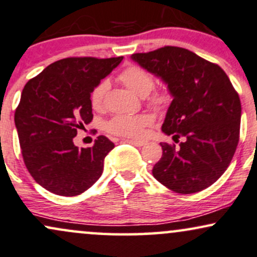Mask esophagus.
Listing matches in <instances>:
<instances>
[{"instance_id": "esophagus-1", "label": "esophagus", "mask_w": 257, "mask_h": 257, "mask_svg": "<svg viewBox=\"0 0 257 257\" xmlns=\"http://www.w3.org/2000/svg\"><path fill=\"white\" fill-rule=\"evenodd\" d=\"M124 142L126 144H131L133 146H137V147H141L146 144V141H142V140H124Z\"/></svg>"}]
</instances>
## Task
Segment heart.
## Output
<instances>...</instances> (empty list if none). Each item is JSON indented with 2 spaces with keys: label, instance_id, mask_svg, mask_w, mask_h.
I'll return each mask as SVG.
<instances>
[{
  "label": "heart",
  "instance_id": "heart-1",
  "mask_svg": "<svg viewBox=\"0 0 257 257\" xmlns=\"http://www.w3.org/2000/svg\"><path fill=\"white\" fill-rule=\"evenodd\" d=\"M122 81L129 89L139 95H147L154 87L153 76L147 70L138 66L125 68L119 75ZM109 82L103 80L92 89L89 100L94 110H100L104 104V97ZM170 101V95L165 92H156L150 98V103L156 107L166 106ZM153 118L148 113L139 115H117L106 123V131L111 134L126 138H140L144 135L145 129L152 124Z\"/></svg>",
  "mask_w": 257,
  "mask_h": 257
}]
</instances>
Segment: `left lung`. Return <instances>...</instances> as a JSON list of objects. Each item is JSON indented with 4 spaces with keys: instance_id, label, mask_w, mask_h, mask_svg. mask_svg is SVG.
I'll list each match as a JSON object with an SVG mask.
<instances>
[{
    "instance_id": "8db88e82",
    "label": "left lung",
    "mask_w": 257,
    "mask_h": 257,
    "mask_svg": "<svg viewBox=\"0 0 257 257\" xmlns=\"http://www.w3.org/2000/svg\"><path fill=\"white\" fill-rule=\"evenodd\" d=\"M132 60L168 85L174 97L162 131L184 141L162 142L154 165L157 181L178 194H193L214 183L230 165L239 141V95L218 64L178 46L133 54Z\"/></svg>"
}]
</instances>
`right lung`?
Returning <instances> with one entry per match:
<instances>
[{"instance_id": "1", "label": "right lung", "mask_w": 257, "mask_h": 257, "mask_svg": "<svg viewBox=\"0 0 257 257\" xmlns=\"http://www.w3.org/2000/svg\"><path fill=\"white\" fill-rule=\"evenodd\" d=\"M122 60L63 58L25 85L14 115L21 153L31 176L50 193L79 195L103 174L113 142L100 135L92 147L79 148L73 139L93 118L92 89Z\"/></svg>"}]
</instances>
